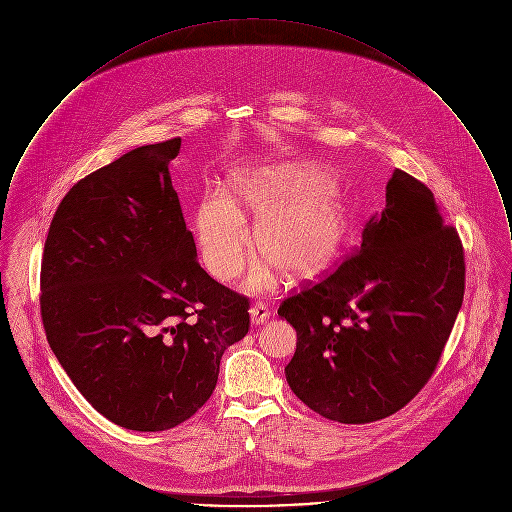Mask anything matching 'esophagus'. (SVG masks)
Wrapping results in <instances>:
<instances>
[{
    "label": "esophagus",
    "mask_w": 512,
    "mask_h": 512,
    "mask_svg": "<svg viewBox=\"0 0 512 512\" xmlns=\"http://www.w3.org/2000/svg\"><path fill=\"white\" fill-rule=\"evenodd\" d=\"M250 317H252V323H254V325H260V323H264L266 319H270V307H268L264 301H256V303L250 307Z\"/></svg>",
    "instance_id": "esophagus-1"
}]
</instances>
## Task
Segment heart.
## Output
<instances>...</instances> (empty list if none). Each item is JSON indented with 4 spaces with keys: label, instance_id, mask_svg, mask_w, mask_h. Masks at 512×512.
<instances>
[{
    "label": "heart",
    "instance_id": "heart-1",
    "mask_svg": "<svg viewBox=\"0 0 512 512\" xmlns=\"http://www.w3.org/2000/svg\"><path fill=\"white\" fill-rule=\"evenodd\" d=\"M232 193L262 215L256 224V246L288 278H315L341 256L349 234V211L325 169L286 165L246 173L236 177ZM197 228L209 272L222 282L236 280L246 268L250 228L232 197L224 191L209 193ZM252 282L268 286L270 270L260 268Z\"/></svg>",
    "mask_w": 512,
    "mask_h": 512
}]
</instances>
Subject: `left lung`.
<instances>
[{
	"mask_svg": "<svg viewBox=\"0 0 512 512\" xmlns=\"http://www.w3.org/2000/svg\"><path fill=\"white\" fill-rule=\"evenodd\" d=\"M465 293V252L432 191L396 169L361 246L278 313L297 331L286 378L319 416L368 424L432 378Z\"/></svg>",
	"mask_w": 512,
	"mask_h": 512,
	"instance_id": "1",
	"label": "left lung"
}]
</instances>
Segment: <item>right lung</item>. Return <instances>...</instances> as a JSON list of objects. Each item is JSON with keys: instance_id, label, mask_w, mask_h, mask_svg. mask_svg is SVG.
I'll return each instance as SVG.
<instances>
[{"instance_id": "1", "label": "right lung", "mask_w": 512, "mask_h": 512, "mask_svg": "<svg viewBox=\"0 0 512 512\" xmlns=\"http://www.w3.org/2000/svg\"><path fill=\"white\" fill-rule=\"evenodd\" d=\"M181 138L124 153L59 203L41 260L47 341L110 422L163 432L213 394L250 299L213 280L171 185Z\"/></svg>"}]
</instances>
